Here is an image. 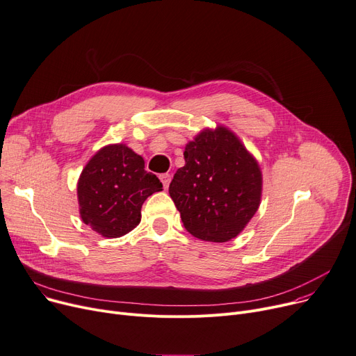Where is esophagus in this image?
I'll return each mask as SVG.
<instances>
[{"label":"esophagus","mask_w":356,"mask_h":356,"mask_svg":"<svg viewBox=\"0 0 356 356\" xmlns=\"http://www.w3.org/2000/svg\"><path fill=\"white\" fill-rule=\"evenodd\" d=\"M160 180L163 183V187L168 188L169 184H170V180H172V176L169 173H164V175H160Z\"/></svg>","instance_id":"esophagus-1"}]
</instances>
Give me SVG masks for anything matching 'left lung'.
<instances>
[{
	"label": "left lung",
	"instance_id": "1",
	"mask_svg": "<svg viewBox=\"0 0 356 356\" xmlns=\"http://www.w3.org/2000/svg\"><path fill=\"white\" fill-rule=\"evenodd\" d=\"M186 164L169 187L184 229L195 238L227 242L250 222L262 197V172L227 127L200 131L184 149Z\"/></svg>",
	"mask_w": 356,
	"mask_h": 356
}]
</instances>
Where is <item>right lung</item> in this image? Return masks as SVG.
<instances>
[{"label": "right lung", "mask_w": 356, "mask_h": 356, "mask_svg": "<svg viewBox=\"0 0 356 356\" xmlns=\"http://www.w3.org/2000/svg\"><path fill=\"white\" fill-rule=\"evenodd\" d=\"M161 187L130 147L104 146L88 160L77 183L81 220L103 238H120L140 223L141 206Z\"/></svg>", "instance_id": "obj_1"}]
</instances>
